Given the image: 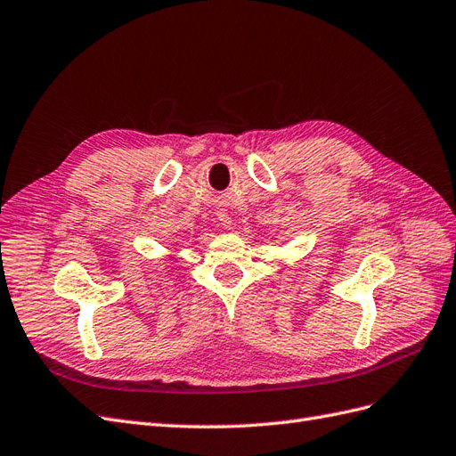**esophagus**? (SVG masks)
Returning a JSON list of instances; mask_svg holds the SVG:
<instances>
[{
    "mask_svg": "<svg viewBox=\"0 0 456 456\" xmlns=\"http://www.w3.org/2000/svg\"><path fill=\"white\" fill-rule=\"evenodd\" d=\"M216 218L220 220V224H223L224 228H232V218L226 211H216Z\"/></svg>",
    "mask_w": 456,
    "mask_h": 456,
    "instance_id": "esophagus-1",
    "label": "esophagus"
}]
</instances>
